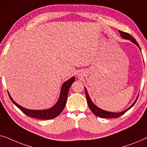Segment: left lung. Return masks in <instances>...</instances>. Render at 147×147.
I'll list each match as a JSON object with an SVG mask.
<instances>
[{
	"label": "left lung",
	"instance_id": "1",
	"mask_svg": "<svg viewBox=\"0 0 147 147\" xmlns=\"http://www.w3.org/2000/svg\"><path fill=\"white\" fill-rule=\"evenodd\" d=\"M119 32L120 33V35H121V37L122 38H124V39H125L130 40V41H132V43H134V44H135V45H136L138 47H139V45H138V44L137 42H136L135 39H134V38L132 37V36L130 35L129 33H125V32L120 31H119ZM139 49H140V48H139ZM85 92H86V99H87L88 106H89L90 110H92V112H93V113L95 114L96 116H98V117L105 118H112L120 117V116H122V114H124L126 112H127L128 110L130 109V108H131L132 106H133L134 104L136 103V100H137L138 97V96L137 98H136V100L134 102V103L132 104L129 108H127V109L124 110V111H122L121 112H118V113H116V112H111L105 111V110H103L100 109V108H99L98 107H97V106H96V105H94V104H93V102H92V100H91V99H90V98L89 96V94H88L87 90H86V88H85Z\"/></svg>",
	"mask_w": 147,
	"mask_h": 147
}]
</instances>
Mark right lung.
Segmentation results:
<instances>
[{
  "label": "right lung",
  "instance_id": "right-lung-1",
  "mask_svg": "<svg viewBox=\"0 0 147 147\" xmlns=\"http://www.w3.org/2000/svg\"><path fill=\"white\" fill-rule=\"evenodd\" d=\"M75 78L72 77L68 80L67 81L64 82L63 85L61 86V93H60V96L59 98V100L57 102L55 105L51 108L47 110H29L26 109V108L22 107V106H19V104L16 103V102L13 100L11 96H10L9 93V96L10 97V99L11 101L13 102V104L15 106H17L24 114L26 115L29 116V117L37 118V119L41 120H48V119H53V118L57 117L59 114L63 111L64 107H65L66 102H67V98L68 95V92H69V90L70 86H71L72 83H74L75 81Z\"/></svg>",
  "mask_w": 147,
  "mask_h": 147
}]
</instances>
